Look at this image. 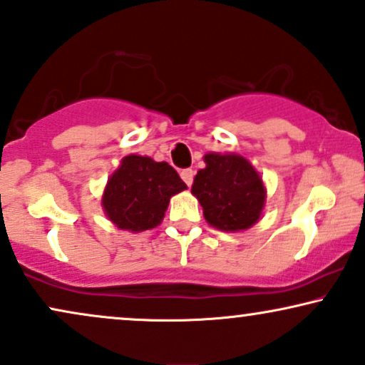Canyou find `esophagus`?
Wrapping results in <instances>:
<instances>
[{
  "mask_svg": "<svg viewBox=\"0 0 365 365\" xmlns=\"http://www.w3.org/2000/svg\"><path fill=\"white\" fill-rule=\"evenodd\" d=\"M181 178H182V181L187 184V186H191V184H192V178H195V170H192V169H184V170H181Z\"/></svg>",
  "mask_w": 365,
  "mask_h": 365,
  "instance_id": "obj_1",
  "label": "esophagus"
}]
</instances>
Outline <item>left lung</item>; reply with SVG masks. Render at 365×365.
I'll list each match as a JSON object with an SVG mask.
<instances>
[{
    "instance_id": "1",
    "label": "left lung",
    "mask_w": 365,
    "mask_h": 365,
    "mask_svg": "<svg viewBox=\"0 0 365 365\" xmlns=\"http://www.w3.org/2000/svg\"><path fill=\"white\" fill-rule=\"evenodd\" d=\"M205 169L197 170L191 192L211 227L222 232H244L262 217L265 184L254 165L238 154H205Z\"/></svg>"
}]
</instances>
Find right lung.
<instances>
[{"label":"right lung","instance_id":"right-lung-1","mask_svg":"<svg viewBox=\"0 0 365 365\" xmlns=\"http://www.w3.org/2000/svg\"><path fill=\"white\" fill-rule=\"evenodd\" d=\"M184 190L187 186L168 162L130 154L108 178L101 206L116 228L138 233L160 225L170 197Z\"/></svg>","mask_w":365,"mask_h":365}]
</instances>
